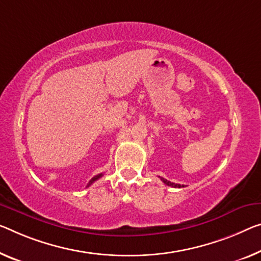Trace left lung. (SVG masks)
<instances>
[{
    "instance_id": "obj_1",
    "label": "left lung",
    "mask_w": 261,
    "mask_h": 261,
    "mask_svg": "<svg viewBox=\"0 0 261 261\" xmlns=\"http://www.w3.org/2000/svg\"><path fill=\"white\" fill-rule=\"evenodd\" d=\"M160 178H161V181H162L164 184H167V186H169V187H172V188H184V184H177V183H172V182L168 181V179L163 178V177H160Z\"/></svg>"
}]
</instances>
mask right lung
<instances>
[{
  "instance_id": "right-lung-1",
  "label": "right lung",
  "mask_w": 261,
  "mask_h": 261,
  "mask_svg": "<svg viewBox=\"0 0 261 261\" xmlns=\"http://www.w3.org/2000/svg\"><path fill=\"white\" fill-rule=\"evenodd\" d=\"M101 176H102V174H99V175H97V176H94V177H93V178H92V179H91V181L89 182V184H87V187H90L92 183H93V182H95V181H97V179H99L100 177H101Z\"/></svg>"
}]
</instances>
